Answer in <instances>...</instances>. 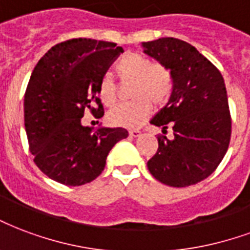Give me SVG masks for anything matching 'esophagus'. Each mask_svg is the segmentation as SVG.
<instances>
[{"mask_svg": "<svg viewBox=\"0 0 250 250\" xmlns=\"http://www.w3.org/2000/svg\"><path fill=\"white\" fill-rule=\"evenodd\" d=\"M128 134H130V136H132V138H138V136L142 135V132H140L139 130H131Z\"/></svg>", "mask_w": 250, "mask_h": 250, "instance_id": "34e87169", "label": "esophagus"}]
</instances>
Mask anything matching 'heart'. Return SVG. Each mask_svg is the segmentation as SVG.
I'll return each instance as SVG.
<instances>
[{"instance_id":"heart-1","label":"heart","mask_w":250,"mask_h":250,"mask_svg":"<svg viewBox=\"0 0 250 250\" xmlns=\"http://www.w3.org/2000/svg\"><path fill=\"white\" fill-rule=\"evenodd\" d=\"M116 74L123 83L132 82L131 103L119 104L108 112L110 125L125 128L139 127L156 107L166 104L173 90L171 71L160 63H151L139 53H127L116 63ZM98 97L104 106L115 104L118 90L110 75H103L97 87Z\"/></svg>"}]
</instances>
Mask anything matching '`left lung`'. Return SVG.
I'll list each match as a JSON object with an SVG mask.
<instances>
[{
  "label": "left lung",
  "instance_id": "obj_1",
  "mask_svg": "<svg viewBox=\"0 0 250 250\" xmlns=\"http://www.w3.org/2000/svg\"><path fill=\"white\" fill-rule=\"evenodd\" d=\"M144 54L171 71L173 90L167 104L149 123L173 138H158L159 148L147 163L156 180L188 187L216 169L230 139V115L223 75L195 46L177 38L142 42Z\"/></svg>",
  "mask_w": 250,
  "mask_h": 250
}]
</instances>
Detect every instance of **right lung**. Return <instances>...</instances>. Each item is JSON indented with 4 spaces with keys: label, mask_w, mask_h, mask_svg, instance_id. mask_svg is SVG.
<instances>
[{
    "label": "right lung",
    "mask_w": 250,
    "mask_h": 250,
    "mask_svg": "<svg viewBox=\"0 0 250 250\" xmlns=\"http://www.w3.org/2000/svg\"><path fill=\"white\" fill-rule=\"evenodd\" d=\"M120 53L112 42L75 38L53 46L33 70L23 101L25 130L37 167L55 182H92L111 148L128 136L122 127L82 125L87 108L95 118L104 114L98 82Z\"/></svg>",
    "instance_id": "right-lung-1"
}]
</instances>
